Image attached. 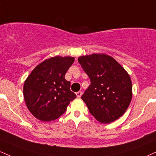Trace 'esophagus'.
Wrapping results in <instances>:
<instances>
[{"instance_id":"34e87169","label":"esophagus","mask_w":156,"mask_h":156,"mask_svg":"<svg viewBox=\"0 0 156 156\" xmlns=\"http://www.w3.org/2000/svg\"><path fill=\"white\" fill-rule=\"evenodd\" d=\"M82 93L81 91H78V92H76V96H77V97H78V98H80V97L82 96Z\"/></svg>"}]
</instances>
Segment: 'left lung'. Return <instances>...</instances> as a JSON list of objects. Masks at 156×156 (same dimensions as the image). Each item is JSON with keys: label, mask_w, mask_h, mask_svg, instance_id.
Returning a JSON list of instances; mask_svg holds the SVG:
<instances>
[{"label": "left lung", "mask_w": 156, "mask_h": 156, "mask_svg": "<svg viewBox=\"0 0 156 156\" xmlns=\"http://www.w3.org/2000/svg\"><path fill=\"white\" fill-rule=\"evenodd\" d=\"M78 62L91 80L81 97L90 113L102 123L119 119L132 98V80L128 73L105 54L81 56Z\"/></svg>", "instance_id": "8db88e82"}]
</instances>
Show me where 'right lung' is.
Returning a JSON list of instances; mask_svg holds the SVG:
<instances>
[{
    "label": "right lung",
    "instance_id": "obj_1",
    "mask_svg": "<svg viewBox=\"0 0 156 156\" xmlns=\"http://www.w3.org/2000/svg\"><path fill=\"white\" fill-rule=\"evenodd\" d=\"M74 61V57L60 56L45 59L25 80L24 101L28 110L37 119L44 122L57 119L76 97L70 91V82L65 78Z\"/></svg>",
    "mask_w": 156,
    "mask_h": 156
}]
</instances>
